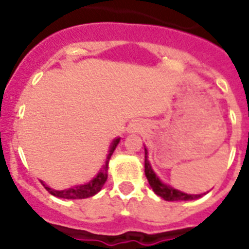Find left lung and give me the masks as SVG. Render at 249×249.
<instances>
[{"mask_svg": "<svg viewBox=\"0 0 249 249\" xmlns=\"http://www.w3.org/2000/svg\"><path fill=\"white\" fill-rule=\"evenodd\" d=\"M144 174L147 177V181L150 183V186L154 190V193L156 195H159L160 197H163L164 200L166 201H177V200H195V199H199V197L203 195V194H199V195H191V194H185L182 191H178V190L170 187V186L165 185L163 182L160 181L159 177L156 176L155 172L152 170L151 164L148 161V152L147 150L144 148Z\"/></svg>", "mask_w": 249, "mask_h": 249, "instance_id": "1", "label": "left lung"}]
</instances>
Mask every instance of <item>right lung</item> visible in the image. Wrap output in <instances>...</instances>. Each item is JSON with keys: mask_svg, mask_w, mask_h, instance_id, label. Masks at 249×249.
Here are the masks:
<instances>
[{"mask_svg": "<svg viewBox=\"0 0 249 249\" xmlns=\"http://www.w3.org/2000/svg\"><path fill=\"white\" fill-rule=\"evenodd\" d=\"M120 142V138H116V140H113L112 144H111V147H109L108 155H107V159H106V163L103 165V168L101 169V172L95 176V177L91 179L90 182L85 183V185H80V186H75V187H71V189L67 190H53L50 189L49 186H46L42 182V185L46 190H48L49 193L54 195L56 197H60V199H85V197H90L95 195L97 193L101 191V189L105 185V182L107 181V170H108V161L111 159V156H112L113 151H115V148Z\"/></svg>", "mask_w": 249, "mask_h": 249, "instance_id": "1", "label": "right lung"}]
</instances>
